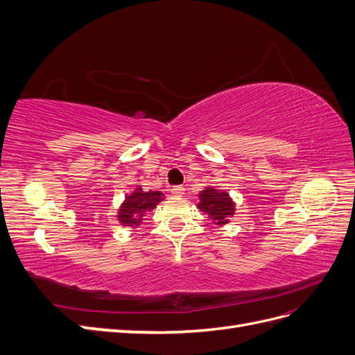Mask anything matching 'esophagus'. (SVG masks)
<instances>
[{
  "mask_svg": "<svg viewBox=\"0 0 355 355\" xmlns=\"http://www.w3.org/2000/svg\"><path fill=\"white\" fill-rule=\"evenodd\" d=\"M171 191V194H173L175 197H182L185 194V188L184 187H180V185H178V187H173L170 189Z\"/></svg>",
  "mask_w": 355,
  "mask_h": 355,
  "instance_id": "34e87169",
  "label": "esophagus"
}]
</instances>
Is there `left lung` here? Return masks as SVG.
Wrapping results in <instances>:
<instances>
[{
    "label": "left lung",
    "instance_id": "obj_1",
    "mask_svg": "<svg viewBox=\"0 0 355 355\" xmlns=\"http://www.w3.org/2000/svg\"><path fill=\"white\" fill-rule=\"evenodd\" d=\"M200 202L197 207L201 211H206L209 218L216 225H227L235 211V204L227 191L214 189L207 187L198 194Z\"/></svg>",
    "mask_w": 355,
    "mask_h": 355
}]
</instances>
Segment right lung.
I'll return each mask as SVG.
<instances>
[{
  "instance_id": "add662e5",
  "label": "right lung",
  "mask_w": 355,
  "mask_h": 355,
  "mask_svg": "<svg viewBox=\"0 0 355 355\" xmlns=\"http://www.w3.org/2000/svg\"><path fill=\"white\" fill-rule=\"evenodd\" d=\"M163 200L164 194L161 191H144L141 187H136L132 194L125 196V200L118 209V222L123 227L137 228L148 211L155 209L157 204Z\"/></svg>"
}]
</instances>
